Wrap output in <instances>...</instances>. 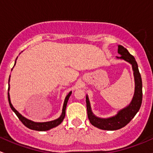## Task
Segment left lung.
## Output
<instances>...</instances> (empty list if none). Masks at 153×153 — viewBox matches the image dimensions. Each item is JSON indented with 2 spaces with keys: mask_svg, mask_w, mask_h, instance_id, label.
Masks as SVG:
<instances>
[{
  "mask_svg": "<svg viewBox=\"0 0 153 153\" xmlns=\"http://www.w3.org/2000/svg\"><path fill=\"white\" fill-rule=\"evenodd\" d=\"M118 53L121 54V56H116L117 59H124L132 65L135 79L134 95L130 105L120 110L116 116L107 119L99 118L93 113L88 97L86 96L88 119L92 125L101 130H116L124 127L133 119L135 114L138 113L142 102V81L135 59L124 47L121 45H118Z\"/></svg>",
  "mask_w": 153,
  "mask_h": 153,
  "instance_id": "8db88e82",
  "label": "left lung"
}]
</instances>
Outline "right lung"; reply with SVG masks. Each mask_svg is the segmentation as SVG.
<instances>
[{"instance_id": "1", "label": "right lung", "mask_w": 153, "mask_h": 153, "mask_svg": "<svg viewBox=\"0 0 153 153\" xmlns=\"http://www.w3.org/2000/svg\"><path fill=\"white\" fill-rule=\"evenodd\" d=\"M15 63H16V61H15ZM9 80H10V76H9ZM9 88H8V100H9V105H10V108H12V111L15 112V114H16L17 116L18 117V119L21 121L22 123L24 124L26 127L31 129V130H37V131H46V130H50V129L53 128V127H56V126H58L59 124H60L61 123H62V122L63 121L64 118H65V116L66 105H67L69 97H70L71 94V93H72V91H70V92H69V94L66 96L65 101H64L63 107H62V114H61V116H59L58 119H55V120L51 121V122H33V121H31V120H29V119L25 118L24 116H22V115L20 114V113H19L17 110H15V108H14L13 105H12V103H11L10 96H9Z\"/></svg>"}]
</instances>
